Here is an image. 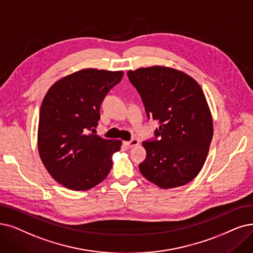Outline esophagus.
Masks as SVG:
<instances>
[{
	"label": "esophagus",
	"instance_id": "obj_1",
	"mask_svg": "<svg viewBox=\"0 0 253 253\" xmlns=\"http://www.w3.org/2000/svg\"><path fill=\"white\" fill-rule=\"evenodd\" d=\"M139 144V140L136 139V138H133L132 140L129 141H126V142H125V145H126L128 148H132L134 146H137Z\"/></svg>",
	"mask_w": 253,
	"mask_h": 253
}]
</instances>
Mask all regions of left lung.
Here are the masks:
<instances>
[{"label": "left lung", "instance_id": "left-lung-1", "mask_svg": "<svg viewBox=\"0 0 253 253\" xmlns=\"http://www.w3.org/2000/svg\"><path fill=\"white\" fill-rule=\"evenodd\" d=\"M127 77L147 118L160 124L155 138L142 142L146 158L139 164L140 172L163 189L188 184L203 168L213 138L203 90L190 76L164 66L128 70Z\"/></svg>", "mask_w": 253, "mask_h": 253}]
</instances>
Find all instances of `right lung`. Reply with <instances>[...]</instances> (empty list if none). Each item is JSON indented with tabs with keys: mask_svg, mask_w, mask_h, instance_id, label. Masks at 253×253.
<instances>
[{
	"mask_svg": "<svg viewBox=\"0 0 253 253\" xmlns=\"http://www.w3.org/2000/svg\"><path fill=\"white\" fill-rule=\"evenodd\" d=\"M124 72L88 68L59 80L40 108L39 156L48 173L64 187L83 191L104 180L120 140L88 134L100 119L99 109Z\"/></svg>",
	"mask_w": 253,
	"mask_h": 253,
	"instance_id": "add662e5",
	"label": "right lung"
}]
</instances>
